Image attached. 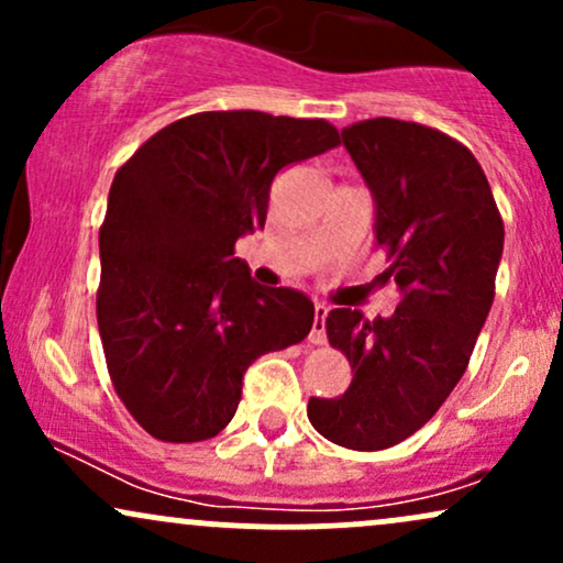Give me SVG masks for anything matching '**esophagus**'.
<instances>
[{"label":"esophagus","mask_w":563,"mask_h":563,"mask_svg":"<svg viewBox=\"0 0 563 563\" xmlns=\"http://www.w3.org/2000/svg\"><path fill=\"white\" fill-rule=\"evenodd\" d=\"M325 318H328V307L322 301H318L314 303L312 333H309V341H312V344H325Z\"/></svg>","instance_id":"1"}]
</instances>
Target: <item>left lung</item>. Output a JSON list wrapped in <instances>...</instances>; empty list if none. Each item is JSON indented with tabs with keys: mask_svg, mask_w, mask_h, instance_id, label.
<instances>
[{
	"mask_svg": "<svg viewBox=\"0 0 563 563\" xmlns=\"http://www.w3.org/2000/svg\"><path fill=\"white\" fill-rule=\"evenodd\" d=\"M376 200V245L402 301L389 320L331 309L328 341L352 365L341 397L307 405L309 423L346 450L416 434L466 373L495 299L503 217L479 161L439 129L367 119L341 129Z\"/></svg>",
	"mask_w": 563,
	"mask_h": 563,
	"instance_id": "obj_1",
	"label": "left lung"
}]
</instances>
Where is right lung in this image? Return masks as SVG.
<instances>
[{"mask_svg":"<svg viewBox=\"0 0 563 563\" xmlns=\"http://www.w3.org/2000/svg\"><path fill=\"white\" fill-rule=\"evenodd\" d=\"M339 142L325 119L206 111L161 129L115 172L97 328L113 389L151 437H217L249 365L307 339L312 301L251 280L235 241L264 228L277 172Z\"/></svg>","mask_w":563,"mask_h":563,"instance_id":"add662e5","label":"right lung"}]
</instances>
